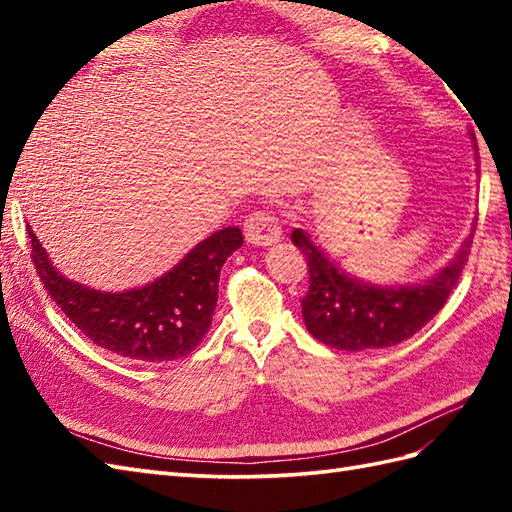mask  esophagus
<instances>
[{
	"instance_id": "1",
	"label": "esophagus",
	"mask_w": 512,
	"mask_h": 512,
	"mask_svg": "<svg viewBox=\"0 0 512 512\" xmlns=\"http://www.w3.org/2000/svg\"><path fill=\"white\" fill-rule=\"evenodd\" d=\"M244 235L253 246H273L281 239V226L273 213L255 211L246 217Z\"/></svg>"
}]
</instances>
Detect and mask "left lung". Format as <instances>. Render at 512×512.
Here are the masks:
<instances>
[{
  "label": "left lung",
  "mask_w": 512,
  "mask_h": 512,
  "mask_svg": "<svg viewBox=\"0 0 512 512\" xmlns=\"http://www.w3.org/2000/svg\"><path fill=\"white\" fill-rule=\"evenodd\" d=\"M473 233L475 224L451 262L429 279L405 286H376L345 273L303 228H295L292 244L306 255L310 273L308 295L301 299L308 332L321 343L347 352L378 350L407 341L447 303L469 259Z\"/></svg>",
  "instance_id": "left-lung-1"
}]
</instances>
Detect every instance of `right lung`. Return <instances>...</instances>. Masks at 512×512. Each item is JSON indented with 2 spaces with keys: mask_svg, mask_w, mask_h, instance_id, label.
Returning a JSON list of instances; mask_svg holds the SVG:
<instances>
[{
  "mask_svg": "<svg viewBox=\"0 0 512 512\" xmlns=\"http://www.w3.org/2000/svg\"><path fill=\"white\" fill-rule=\"evenodd\" d=\"M32 262L43 288L92 343L138 363H167L191 354L211 328L220 270L244 244L226 226L195 244L180 262L147 286L103 292L63 277L28 224Z\"/></svg>",
  "mask_w": 512,
  "mask_h": 512,
  "instance_id": "right-lung-1",
  "label": "right lung"
}]
</instances>
